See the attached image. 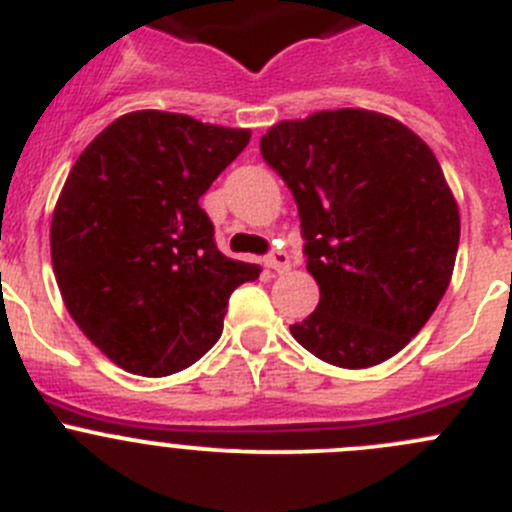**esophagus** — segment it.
Segmentation results:
<instances>
[{
  "label": "esophagus",
  "instance_id": "1",
  "mask_svg": "<svg viewBox=\"0 0 512 512\" xmlns=\"http://www.w3.org/2000/svg\"><path fill=\"white\" fill-rule=\"evenodd\" d=\"M265 265L275 272H287L289 270V255L282 250H272L270 255L265 257Z\"/></svg>",
  "mask_w": 512,
  "mask_h": 512
}]
</instances>
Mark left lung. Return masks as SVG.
Here are the masks:
<instances>
[{"label": "left lung", "instance_id": "obj_1", "mask_svg": "<svg viewBox=\"0 0 512 512\" xmlns=\"http://www.w3.org/2000/svg\"><path fill=\"white\" fill-rule=\"evenodd\" d=\"M260 153L292 190L319 304L289 332L342 369L391 359L421 332L456 265L461 218L443 170L384 113L282 121Z\"/></svg>", "mask_w": 512, "mask_h": 512}]
</instances>
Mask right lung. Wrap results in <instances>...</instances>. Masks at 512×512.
Segmentation results:
<instances>
[{
	"label": "right lung",
	"instance_id": "right-lung-1",
	"mask_svg": "<svg viewBox=\"0 0 512 512\" xmlns=\"http://www.w3.org/2000/svg\"><path fill=\"white\" fill-rule=\"evenodd\" d=\"M250 143L245 128L136 111L86 146L51 220L66 309L113 364L168 376L223 334L227 299L260 267L230 260L200 195Z\"/></svg>",
	"mask_w": 512,
	"mask_h": 512
}]
</instances>
